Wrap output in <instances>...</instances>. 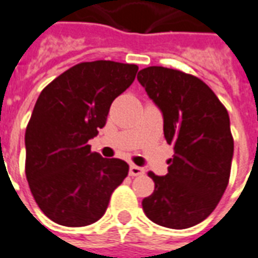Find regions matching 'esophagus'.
<instances>
[{
	"instance_id": "obj_1",
	"label": "esophagus",
	"mask_w": 258,
	"mask_h": 258,
	"mask_svg": "<svg viewBox=\"0 0 258 258\" xmlns=\"http://www.w3.org/2000/svg\"><path fill=\"white\" fill-rule=\"evenodd\" d=\"M145 174V169L137 165H131L130 166V176H142Z\"/></svg>"
}]
</instances>
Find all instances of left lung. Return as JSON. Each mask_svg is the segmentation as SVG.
Returning <instances> with one entry per match:
<instances>
[{"label": "left lung", "mask_w": 258, "mask_h": 258, "mask_svg": "<svg viewBox=\"0 0 258 258\" xmlns=\"http://www.w3.org/2000/svg\"><path fill=\"white\" fill-rule=\"evenodd\" d=\"M138 81L164 116V135L174 149L166 176H155L154 192L142 202L154 223L188 229L203 222L229 184L234 139L227 109L200 78L150 66Z\"/></svg>", "instance_id": "8db88e82"}]
</instances>
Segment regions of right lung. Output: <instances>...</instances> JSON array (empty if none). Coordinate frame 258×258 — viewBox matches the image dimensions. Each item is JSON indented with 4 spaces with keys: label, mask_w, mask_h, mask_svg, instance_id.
I'll return each mask as SVG.
<instances>
[{
    "label": "right lung",
    "mask_w": 258,
    "mask_h": 258,
    "mask_svg": "<svg viewBox=\"0 0 258 258\" xmlns=\"http://www.w3.org/2000/svg\"><path fill=\"white\" fill-rule=\"evenodd\" d=\"M137 72V64L82 62L37 98L25 130V176L39 208L55 223L81 227L97 222L128 174L127 162L103 158L88 143Z\"/></svg>",
    "instance_id": "1"
}]
</instances>
